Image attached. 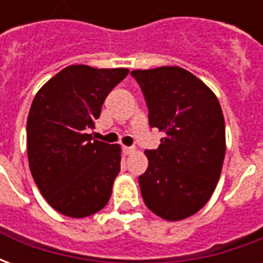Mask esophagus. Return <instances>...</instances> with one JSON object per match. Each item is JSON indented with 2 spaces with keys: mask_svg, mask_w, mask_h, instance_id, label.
<instances>
[{
  "mask_svg": "<svg viewBox=\"0 0 263 263\" xmlns=\"http://www.w3.org/2000/svg\"><path fill=\"white\" fill-rule=\"evenodd\" d=\"M122 152H124V155H132L135 152V148H134V146H124V148H122Z\"/></svg>",
  "mask_w": 263,
  "mask_h": 263,
  "instance_id": "34e87169",
  "label": "esophagus"
}]
</instances>
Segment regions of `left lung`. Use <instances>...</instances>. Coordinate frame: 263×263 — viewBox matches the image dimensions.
<instances>
[{"label":"left lung","instance_id":"1","mask_svg":"<svg viewBox=\"0 0 263 263\" xmlns=\"http://www.w3.org/2000/svg\"><path fill=\"white\" fill-rule=\"evenodd\" d=\"M143 92L149 125L165 132L158 149L145 151L148 169L139 176L146 207L167 221L203 209L220 179L226 124L215 94L177 66L134 70Z\"/></svg>","mask_w":263,"mask_h":263}]
</instances>
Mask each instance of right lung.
<instances>
[{
  "mask_svg": "<svg viewBox=\"0 0 263 263\" xmlns=\"http://www.w3.org/2000/svg\"><path fill=\"white\" fill-rule=\"evenodd\" d=\"M128 69L67 66L37 91L28 122V160L37 189L60 214L83 218L108 203L121 167L120 145L87 134Z\"/></svg>",
  "mask_w": 263,
  "mask_h": 263,
  "instance_id": "right-lung-1",
  "label": "right lung"
}]
</instances>
